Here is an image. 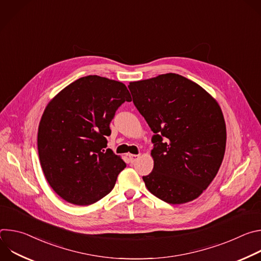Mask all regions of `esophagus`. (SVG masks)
<instances>
[{
    "label": "esophagus",
    "instance_id": "esophagus-1",
    "mask_svg": "<svg viewBox=\"0 0 261 261\" xmlns=\"http://www.w3.org/2000/svg\"><path fill=\"white\" fill-rule=\"evenodd\" d=\"M128 156H129V160H130V162H131V163H134V162H136V161L138 160V158H139V156H140V155H133V154H129Z\"/></svg>",
    "mask_w": 261,
    "mask_h": 261
}]
</instances>
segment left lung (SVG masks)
Listing matches in <instances>:
<instances>
[{"mask_svg": "<svg viewBox=\"0 0 261 261\" xmlns=\"http://www.w3.org/2000/svg\"><path fill=\"white\" fill-rule=\"evenodd\" d=\"M133 103L151 130L153 171L142 176L161 200L196 199L215 178L226 146L218 102L200 86L175 73L130 83Z\"/></svg>", "mask_w": 261, "mask_h": 261, "instance_id": "1", "label": "left lung"}]
</instances>
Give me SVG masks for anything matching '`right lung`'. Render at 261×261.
I'll use <instances>...</instances> for the list:
<instances>
[{
  "instance_id": "add662e5",
  "label": "right lung",
  "mask_w": 261,
  "mask_h": 261,
  "mask_svg": "<svg viewBox=\"0 0 261 261\" xmlns=\"http://www.w3.org/2000/svg\"><path fill=\"white\" fill-rule=\"evenodd\" d=\"M125 101L131 96L124 84L89 75L47 104L38 128V154L48 184L64 200L89 205L114 189L126 163L106 150V137Z\"/></svg>"
}]
</instances>
